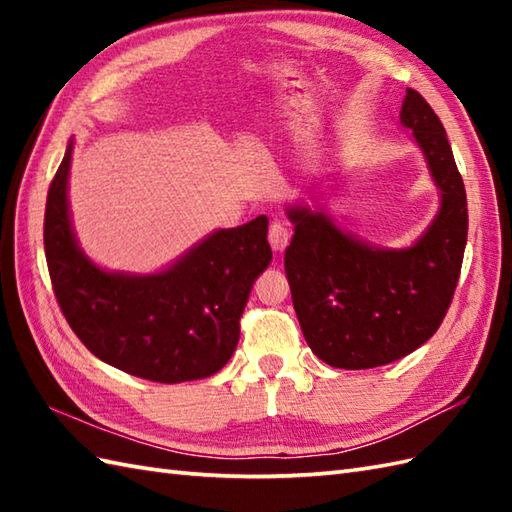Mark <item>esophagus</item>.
Instances as JSON below:
<instances>
[{
	"label": "esophagus",
	"instance_id": "34e87169",
	"mask_svg": "<svg viewBox=\"0 0 512 512\" xmlns=\"http://www.w3.org/2000/svg\"><path fill=\"white\" fill-rule=\"evenodd\" d=\"M290 242V228L281 222H273L268 228V244L273 250H284Z\"/></svg>",
	"mask_w": 512,
	"mask_h": 512
}]
</instances>
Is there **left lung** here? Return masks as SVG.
Segmentation results:
<instances>
[{
  "mask_svg": "<svg viewBox=\"0 0 512 512\" xmlns=\"http://www.w3.org/2000/svg\"><path fill=\"white\" fill-rule=\"evenodd\" d=\"M400 121L442 191L436 220L416 244L372 248L321 213L288 211L295 222L284 255L292 306L310 350L339 369L380 367L418 350L440 328L460 279L469 211L447 132L411 88Z\"/></svg>",
  "mask_w": 512,
  "mask_h": 512,
  "instance_id": "1",
  "label": "left lung"
}]
</instances>
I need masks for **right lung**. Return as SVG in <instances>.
Returning <instances> with one entry per match:
<instances>
[{
    "label": "right lung",
    "instance_id": "right-lung-1",
    "mask_svg": "<svg viewBox=\"0 0 512 512\" xmlns=\"http://www.w3.org/2000/svg\"><path fill=\"white\" fill-rule=\"evenodd\" d=\"M72 143L54 173L43 217V248L54 297L88 350L123 372L184 383L226 365L253 281L270 264L268 217L206 237L160 275L103 273L74 242L68 217Z\"/></svg>",
    "mask_w": 512,
    "mask_h": 512
}]
</instances>
